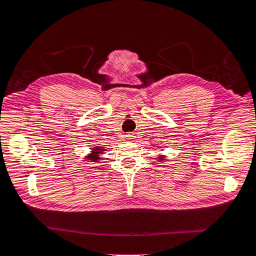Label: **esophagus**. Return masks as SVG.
<instances>
[{
	"label": "esophagus",
	"instance_id": "obj_1",
	"mask_svg": "<svg viewBox=\"0 0 256 256\" xmlns=\"http://www.w3.org/2000/svg\"><path fill=\"white\" fill-rule=\"evenodd\" d=\"M134 138V134L133 133H128V134H126V138L128 140H132Z\"/></svg>",
	"mask_w": 256,
	"mask_h": 256
}]
</instances>
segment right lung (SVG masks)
<instances>
[{
	"mask_svg": "<svg viewBox=\"0 0 256 256\" xmlns=\"http://www.w3.org/2000/svg\"><path fill=\"white\" fill-rule=\"evenodd\" d=\"M101 150H102V148H96L94 150H92V153H94V154H92L91 156H89V158L91 160H94V162L98 160V156H99L98 154H100Z\"/></svg>",
	"mask_w": 256,
	"mask_h": 256,
	"instance_id": "add662e5",
	"label": "right lung"
}]
</instances>
